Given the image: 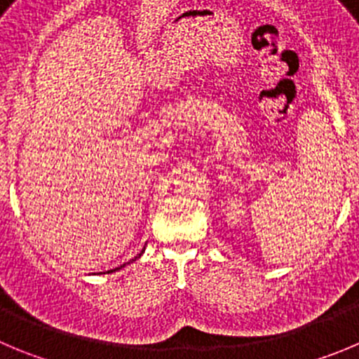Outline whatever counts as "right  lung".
<instances>
[{
    "mask_svg": "<svg viewBox=\"0 0 359 359\" xmlns=\"http://www.w3.org/2000/svg\"><path fill=\"white\" fill-rule=\"evenodd\" d=\"M142 253H143V251H142ZM142 253H140L138 257H142ZM138 257H136V259H138ZM136 259H134V260H136ZM120 267H123V266H120ZM120 267H116V269H120ZM116 269H111V271H108V273H113V271H116Z\"/></svg>",
    "mask_w": 359,
    "mask_h": 359,
    "instance_id": "right-lung-1",
    "label": "right lung"
}]
</instances>
